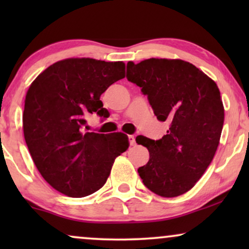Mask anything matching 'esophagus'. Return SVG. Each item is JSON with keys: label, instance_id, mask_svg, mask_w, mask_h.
<instances>
[{"label": "esophagus", "instance_id": "34e87169", "mask_svg": "<svg viewBox=\"0 0 249 249\" xmlns=\"http://www.w3.org/2000/svg\"><path fill=\"white\" fill-rule=\"evenodd\" d=\"M129 142H130L131 146H135L136 145V139H135V136L134 135L129 136Z\"/></svg>", "mask_w": 249, "mask_h": 249}]
</instances>
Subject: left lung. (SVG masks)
I'll use <instances>...</instances> for the list:
<instances>
[{
    "instance_id": "left-lung-1",
    "label": "left lung",
    "mask_w": 249,
    "mask_h": 249,
    "mask_svg": "<svg viewBox=\"0 0 249 249\" xmlns=\"http://www.w3.org/2000/svg\"><path fill=\"white\" fill-rule=\"evenodd\" d=\"M127 79L142 88L160 121L169 124L159 141L137 136L149 160L138 173L144 185L162 197L193 188L219 146L224 108L216 84L182 60L152 59L127 63Z\"/></svg>"
}]
</instances>
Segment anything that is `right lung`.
I'll use <instances>...</instances> for the list:
<instances>
[{"label":"right lung","instance_id":"add662e5","mask_svg":"<svg viewBox=\"0 0 249 249\" xmlns=\"http://www.w3.org/2000/svg\"><path fill=\"white\" fill-rule=\"evenodd\" d=\"M124 78V63L77 57L44 70L27 91L23 135L40 175L69 197L104 186L114 160L127 151L128 136L85 132L86 115L107 118L101 95Z\"/></svg>","mask_w":249,"mask_h":249}]
</instances>
